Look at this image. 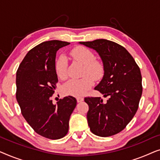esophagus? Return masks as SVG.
Instances as JSON below:
<instances>
[{
	"instance_id": "34e87169",
	"label": "esophagus",
	"mask_w": 160,
	"mask_h": 160,
	"mask_svg": "<svg viewBox=\"0 0 160 160\" xmlns=\"http://www.w3.org/2000/svg\"><path fill=\"white\" fill-rule=\"evenodd\" d=\"M76 100H77V102H82L83 100H84V98L78 97L77 98H76Z\"/></svg>"
}]
</instances>
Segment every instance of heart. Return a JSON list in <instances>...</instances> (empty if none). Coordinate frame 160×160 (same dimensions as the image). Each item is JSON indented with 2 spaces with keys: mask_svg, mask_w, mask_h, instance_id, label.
<instances>
[{
  "mask_svg": "<svg viewBox=\"0 0 160 160\" xmlns=\"http://www.w3.org/2000/svg\"><path fill=\"white\" fill-rule=\"evenodd\" d=\"M71 56L84 65L83 75L85 76L80 79H72L67 82L63 86V92L75 97L84 95L93 86L94 80L98 81L103 76V65L99 61L95 60V54L91 50L82 46L73 48L71 51ZM55 72L60 79L67 78V64L64 58H60L56 61Z\"/></svg>",
  "mask_w": 160,
  "mask_h": 160,
  "instance_id": "1",
  "label": "heart"
}]
</instances>
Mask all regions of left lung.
I'll return each instance as SVG.
<instances>
[{"mask_svg":"<svg viewBox=\"0 0 160 160\" xmlns=\"http://www.w3.org/2000/svg\"><path fill=\"white\" fill-rule=\"evenodd\" d=\"M95 49L102 59L104 76L95 89L101 98L87 97V122L91 132L108 137L123 130L138 108L143 87L141 70L134 58L122 46L106 40L79 42Z\"/></svg>","mask_w":160,"mask_h":160,"instance_id":"1","label":"left lung"}]
</instances>
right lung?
I'll list each match as a JSON object with an SVG mask.
<instances>
[{
    "label": "right lung",
    "mask_w": 160,
    "mask_h": 160,
    "mask_svg": "<svg viewBox=\"0 0 160 160\" xmlns=\"http://www.w3.org/2000/svg\"><path fill=\"white\" fill-rule=\"evenodd\" d=\"M70 43L48 41L30 49L17 71L16 98L21 113L33 130L52 140L62 138L68 132L69 119L76 99L67 96L53 104L58 76L56 52Z\"/></svg>",
    "instance_id": "right-lung-1"
}]
</instances>
